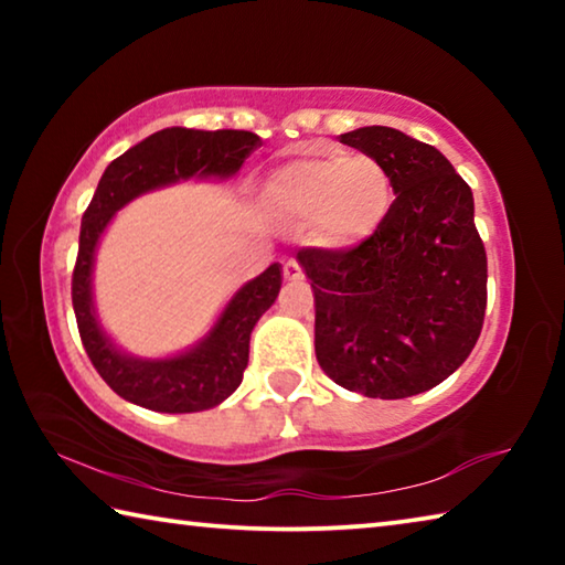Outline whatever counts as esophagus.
Returning a JSON list of instances; mask_svg holds the SVG:
<instances>
[{
	"instance_id": "esophagus-1",
	"label": "esophagus",
	"mask_w": 565,
	"mask_h": 565,
	"mask_svg": "<svg viewBox=\"0 0 565 565\" xmlns=\"http://www.w3.org/2000/svg\"><path fill=\"white\" fill-rule=\"evenodd\" d=\"M303 276V271H301V266H299V262H286L284 264V279L286 281H299Z\"/></svg>"
}]
</instances>
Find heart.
Listing matches in <instances>:
<instances>
[{
	"mask_svg": "<svg viewBox=\"0 0 565 565\" xmlns=\"http://www.w3.org/2000/svg\"><path fill=\"white\" fill-rule=\"evenodd\" d=\"M266 196L286 218L311 224L321 246L353 248L386 222L394 186L379 159L323 154L274 171Z\"/></svg>",
	"mask_w": 565,
	"mask_h": 565,
	"instance_id": "1",
	"label": "heart"
}]
</instances>
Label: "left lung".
<instances>
[{
    "label": "left lung",
    "instance_id": "obj_1",
    "mask_svg": "<svg viewBox=\"0 0 565 565\" xmlns=\"http://www.w3.org/2000/svg\"><path fill=\"white\" fill-rule=\"evenodd\" d=\"M341 141L386 167L396 199L361 246L296 254L317 303L319 366L369 398L424 394L483 329L489 269L471 186L436 147L398 129L363 127Z\"/></svg>",
    "mask_w": 565,
    "mask_h": 565
}]
</instances>
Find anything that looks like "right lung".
I'll return each instance as SVG.
<instances>
[{"mask_svg":"<svg viewBox=\"0 0 565 565\" xmlns=\"http://www.w3.org/2000/svg\"><path fill=\"white\" fill-rule=\"evenodd\" d=\"M262 139L252 131H199L171 127L151 134L104 169L82 216L79 254L72 274L76 327L97 374L114 394L159 414H194L222 404L238 388L248 363V339L281 289V266L271 264L234 294L209 337L171 359H134L102 331L92 303L94 248L111 216L134 196L191 177H232Z\"/></svg>","mask_w":565,"mask_h":565,"instance_id":"right-lung-1","label":"right lung"}]
</instances>
